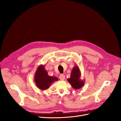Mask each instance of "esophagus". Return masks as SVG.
<instances>
[{"mask_svg":"<svg viewBox=\"0 0 121 121\" xmlns=\"http://www.w3.org/2000/svg\"><path fill=\"white\" fill-rule=\"evenodd\" d=\"M60 80H64L65 79V76L64 74H61L60 76Z\"/></svg>","mask_w":121,"mask_h":121,"instance_id":"1","label":"esophagus"}]
</instances>
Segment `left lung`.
<instances>
[{
	"label": "left lung",
	"mask_w": 121,
	"mask_h": 121,
	"mask_svg": "<svg viewBox=\"0 0 121 121\" xmlns=\"http://www.w3.org/2000/svg\"><path fill=\"white\" fill-rule=\"evenodd\" d=\"M81 72L78 65H76L72 69L70 78L67 79L68 81L75 89H80L84 85L85 81L81 80Z\"/></svg>",
	"instance_id": "left-lung-1"
}]
</instances>
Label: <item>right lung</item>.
Listing matches in <instances>:
<instances>
[{"instance_id": "right-lung-1", "label": "right lung", "mask_w": 121, "mask_h": 121, "mask_svg": "<svg viewBox=\"0 0 121 121\" xmlns=\"http://www.w3.org/2000/svg\"><path fill=\"white\" fill-rule=\"evenodd\" d=\"M58 79L56 77L50 76L43 65H40L36 70L34 81L37 87L42 90H46L49 88L52 84L58 81Z\"/></svg>"}]
</instances>
